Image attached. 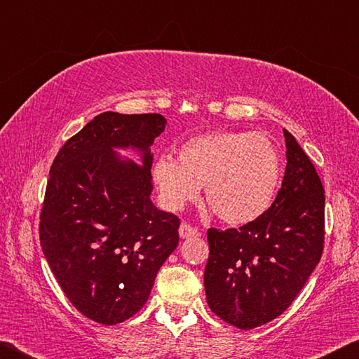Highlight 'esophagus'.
I'll return each instance as SVG.
<instances>
[{"instance_id":"34e87169","label":"esophagus","mask_w":359,"mask_h":359,"mask_svg":"<svg viewBox=\"0 0 359 359\" xmlns=\"http://www.w3.org/2000/svg\"><path fill=\"white\" fill-rule=\"evenodd\" d=\"M179 234L182 239H190V238H198V236H201V233H199L198 228L191 226V224L188 223H182L180 228H179Z\"/></svg>"}]
</instances>
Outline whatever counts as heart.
I'll use <instances>...</instances> for the list:
<instances>
[{
    "instance_id": "1",
    "label": "heart",
    "mask_w": 359,
    "mask_h": 359,
    "mask_svg": "<svg viewBox=\"0 0 359 359\" xmlns=\"http://www.w3.org/2000/svg\"><path fill=\"white\" fill-rule=\"evenodd\" d=\"M151 177L161 203L180 210L199 196L214 214L233 224L257 220L271 208L280 182V158L261 133L220 131L188 139L177 161L161 156Z\"/></svg>"
}]
</instances>
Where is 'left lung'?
I'll use <instances>...</instances> for the list:
<instances>
[{
  "label": "left lung",
  "instance_id": "obj_1",
  "mask_svg": "<svg viewBox=\"0 0 359 359\" xmlns=\"http://www.w3.org/2000/svg\"><path fill=\"white\" fill-rule=\"evenodd\" d=\"M283 135L287 168L271 208L239 229L208 231L205 297L217 317L241 330L287 311L323 253V184L294 136Z\"/></svg>",
  "mask_w": 359,
  "mask_h": 359
}]
</instances>
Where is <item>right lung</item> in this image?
<instances>
[{"instance_id":"1","label":"right lung","mask_w":359,"mask_h":359,"mask_svg":"<svg viewBox=\"0 0 359 359\" xmlns=\"http://www.w3.org/2000/svg\"><path fill=\"white\" fill-rule=\"evenodd\" d=\"M165 126L160 114L102 112L52 163L41 247L66 297L96 323L117 325L141 311L179 244L177 215L150 201V145ZM115 148L141 151L143 165Z\"/></svg>"}]
</instances>
